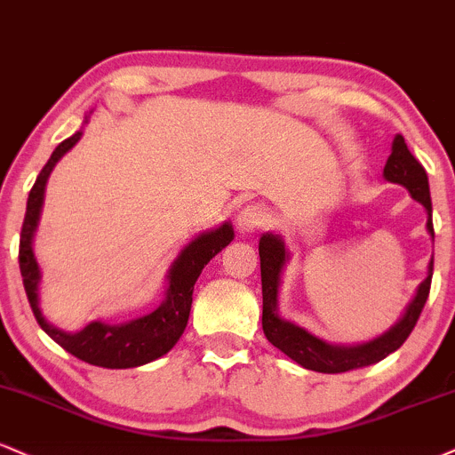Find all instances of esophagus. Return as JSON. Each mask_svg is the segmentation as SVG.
<instances>
[{
	"label": "esophagus",
	"mask_w": 455,
	"mask_h": 455,
	"mask_svg": "<svg viewBox=\"0 0 455 455\" xmlns=\"http://www.w3.org/2000/svg\"><path fill=\"white\" fill-rule=\"evenodd\" d=\"M269 224V212L259 204L245 205L237 216V227L242 233H254Z\"/></svg>",
	"instance_id": "obj_1"
}]
</instances>
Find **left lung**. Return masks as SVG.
<instances>
[{
  "label": "left lung",
  "mask_w": 455,
  "mask_h": 455,
  "mask_svg": "<svg viewBox=\"0 0 455 455\" xmlns=\"http://www.w3.org/2000/svg\"><path fill=\"white\" fill-rule=\"evenodd\" d=\"M384 175L387 182L403 184L411 193L413 199L426 207V212H428V224L426 227H428V233L435 237L428 175H426V169L421 167L418 158L409 152L403 135L394 138L392 155L387 156ZM259 254L262 277V331H265V337L277 349H282L288 358H292L294 363H299L309 371H317V373H346V371L379 363L387 354L396 352L407 341V337L411 335L415 324H418L421 309H424L426 299L430 294L432 265H435V260H430L428 277L419 283L418 294L409 303L407 311H404V315L396 326H392L386 335H381L371 343H364V346L343 347L331 346V343L311 335L305 328L290 324V322L277 315V286H280L282 267L286 262V248H283V242L277 235L267 233L260 237Z\"/></svg>",
  "instance_id": "left-lung-1"
}]
</instances>
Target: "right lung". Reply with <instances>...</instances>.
<instances>
[{"mask_svg":"<svg viewBox=\"0 0 455 455\" xmlns=\"http://www.w3.org/2000/svg\"><path fill=\"white\" fill-rule=\"evenodd\" d=\"M82 131L74 133L71 138L61 141L54 148L52 156L37 175L34 188H31L29 199H27V213L20 228V243H19V265L20 275H23V286L29 299L31 311H34L37 324L46 332L52 341H57L63 349H68L71 355L84 360V363L103 366V369H131L152 360L161 358L167 354L178 339L182 337L186 322L190 315V305H193V288L196 277L201 275L204 267L210 259L220 251L224 245L233 242L231 224L224 222L216 231L201 235L188 248H184L178 260L173 262L169 271V288L167 299L163 300L161 307L152 311L138 320H131L129 324H103V322H91L84 331L80 332H65L57 326L48 324L44 320L40 307H37V282H40V269L31 250V239H34L37 220H40L44 188L46 180L51 175L52 167L65 152L69 150L76 141L80 140Z\"/></svg>","mask_w":455,"mask_h":455,"instance_id":"add662e5","label":"right lung"}]
</instances>
